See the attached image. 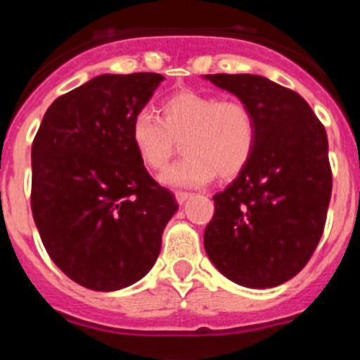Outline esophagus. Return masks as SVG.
<instances>
[{
	"instance_id": "1",
	"label": "esophagus",
	"mask_w": 360,
	"mask_h": 360,
	"mask_svg": "<svg viewBox=\"0 0 360 360\" xmlns=\"http://www.w3.org/2000/svg\"><path fill=\"white\" fill-rule=\"evenodd\" d=\"M191 197V193H188V191H176V200L179 204H184L188 199Z\"/></svg>"
}]
</instances>
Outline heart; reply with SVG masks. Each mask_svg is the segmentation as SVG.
<instances>
[{"label":"heart","mask_w":360,"mask_h":360,"mask_svg":"<svg viewBox=\"0 0 360 360\" xmlns=\"http://www.w3.org/2000/svg\"><path fill=\"white\" fill-rule=\"evenodd\" d=\"M161 119L150 110L134 113L129 140L147 169L161 170L183 142L186 158L161 176L174 188L202 186L214 176L229 181L252 160L256 117L241 101H220L199 90H179L161 103Z\"/></svg>","instance_id":"heart-1"}]
</instances>
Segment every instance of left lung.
<instances>
[{"label": "left lung", "mask_w": 360, "mask_h": 360, "mask_svg": "<svg viewBox=\"0 0 360 360\" xmlns=\"http://www.w3.org/2000/svg\"><path fill=\"white\" fill-rule=\"evenodd\" d=\"M256 117L243 172L213 197L204 248L220 274L266 290L293 278L323 234L332 193L328 140L305 99L257 74H206Z\"/></svg>", "instance_id": "1"}]
</instances>
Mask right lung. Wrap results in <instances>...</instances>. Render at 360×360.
I'll use <instances>...</instances> for the list:
<instances>
[{
	"instance_id": "right-lung-1",
	"label": "right lung",
	"mask_w": 360,
	"mask_h": 360,
	"mask_svg": "<svg viewBox=\"0 0 360 360\" xmlns=\"http://www.w3.org/2000/svg\"><path fill=\"white\" fill-rule=\"evenodd\" d=\"M161 74H101L63 94L32 146V213L53 263L79 286L117 291L156 263L177 211L129 140Z\"/></svg>"
}]
</instances>
